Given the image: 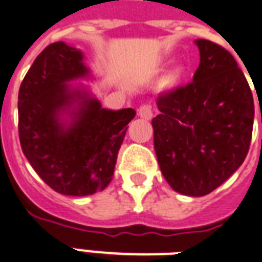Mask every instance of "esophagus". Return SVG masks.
<instances>
[{"instance_id": "1", "label": "esophagus", "mask_w": 262, "mask_h": 262, "mask_svg": "<svg viewBox=\"0 0 262 262\" xmlns=\"http://www.w3.org/2000/svg\"><path fill=\"white\" fill-rule=\"evenodd\" d=\"M138 116L142 117V118H145V120H150L153 116V112H152V107L148 103H144L138 107Z\"/></svg>"}]
</instances>
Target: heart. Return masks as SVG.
<instances>
[{
    "mask_svg": "<svg viewBox=\"0 0 262 262\" xmlns=\"http://www.w3.org/2000/svg\"><path fill=\"white\" fill-rule=\"evenodd\" d=\"M176 78H178V71H173L171 74V75H169V82H173V80H175Z\"/></svg>",
    "mask_w": 262,
    "mask_h": 262,
    "instance_id": "b5f03b06",
    "label": "heart"
}]
</instances>
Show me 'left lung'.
Segmentation results:
<instances>
[{"label":"left lung","instance_id":"obj_1","mask_svg":"<svg viewBox=\"0 0 262 262\" xmlns=\"http://www.w3.org/2000/svg\"><path fill=\"white\" fill-rule=\"evenodd\" d=\"M201 63L192 82L157 98L152 120L157 161L176 192L203 196L226 182L248 155L254 102L233 55L198 39Z\"/></svg>","mask_w":262,"mask_h":262}]
</instances>
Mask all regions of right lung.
Returning a JSON list of instances; mask_svg holds the SVG:
<instances>
[{
	"mask_svg": "<svg viewBox=\"0 0 262 262\" xmlns=\"http://www.w3.org/2000/svg\"><path fill=\"white\" fill-rule=\"evenodd\" d=\"M89 75L83 54L57 41L36 57L18 91L21 149L56 192L86 196L112 182L133 109H103L86 90L67 83ZM69 114L70 121L62 118Z\"/></svg>",
	"mask_w": 262,
	"mask_h": 262,
	"instance_id": "1",
	"label": "right lung"
}]
</instances>
